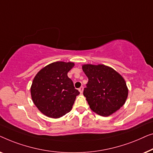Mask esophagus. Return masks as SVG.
I'll return each instance as SVG.
<instances>
[{
    "mask_svg": "<svg viewBox=\"0 0 153 153\" xmlns=\"http://www.w3.org/2000/svg\"><path fill=\"white\" fill-rule=\"evenodd\" d=\"M83 90H84V87L82 86V87H80L79 88V91L80 92V94H82L83 92Z\"/></svg>",
    "mask_w": 153,
    "mask_h": 153,
    "instance_id": "34e87169",
    "label": "esophagus"
}]
</instances>
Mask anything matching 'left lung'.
<instances>
[{
  "label": "left lung",
  "mask_w": 153,
  "mask_h": 153,
  "mask_svg": "<svg viewBox=\"0 0 153 153\" xmlns=\"http://www.w3.org/2000/svg\"><path fill=\"white\" fill-rule=\"evenodd\" d=\"M88 77L83 94L90 108L102 117H108L125 104L128 89L119 74L102 64L82 66Z\"/></svg>",
  "instance_id": "left-lung-1"
}]
</instances>
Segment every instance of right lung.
<instances>
[{
    "mask_svg": "<svg viewBox=\"0 0 153 153\" xmlns=\"http://www.w3.org/2000/svg\"><path fill=\"white\" fill-rule=\"evenodd\" d=\"M72 62H56L42 68L33 79L31 96L36 107L47 117L59 118L71 110L78 90L67 74Z\"/></svg>",
    "mask_w": 153,
    "mask_h": 153,
    "instance_id": "right-lung-1",
    "label": "right lung"
}]
</instances>
